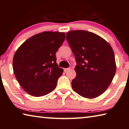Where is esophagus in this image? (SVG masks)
Instances as JSON below:
<instances>
[{
    "label": "esophagus",
    "instance_id": "34e87169",
    "mask_svg": "<svg viewBox=\"0 0 129 129\" xmlns=\"http://www.w3.org/2000/svg\"><path fill=\"white\" fill-rule=\"evenodd\" d=\"M71 69V68H64V72H67L68 71H69V70Z\"/></svg>",
    "mask_w": 129,
    "mask_h": 129
}]
</instances>
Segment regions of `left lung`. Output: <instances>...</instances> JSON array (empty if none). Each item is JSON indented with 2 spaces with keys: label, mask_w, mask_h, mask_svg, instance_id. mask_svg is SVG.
Returning a JSON list of instances; mask_svg holds the SVG:
<instances>
[{
  "label": "left lung",
  "mask_w": 129,
  "mask_h": 129,
  "mask_svg": "<svg viewBox=\"0 0 129 129\" xmlns=\"http://www.w3.org/2000/svg\"><path fill=\"white\" fill-rule=\"evenodd\" d=\"M66 39L77 64L72 89L87 99L99 97L110 85L116 71L112 47L101 37L86 30H71Z\"/></svg>",
  "instance_id": "8db88e82"
}]
</instances>
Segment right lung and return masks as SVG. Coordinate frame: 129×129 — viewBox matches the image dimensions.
<instances>
[{
	"mask_svg": "<svg viewBox=\"0 0 129 129\" xmlns=\"http://www.w3.org/2000/svg\"><path fill=\"white\" fill-rule=\"evenodd\" d=\"M65 39L64 32H43L30 37L15 53L12 66L17 82L34 97L47 95L56 87L63 73L56 53Z\"/></svg>",
	"mask_w": 129,
	"mask_h": 129,
	"instance_id": "right-lung-1",
	"label": "right lung"
}]
</instances>
